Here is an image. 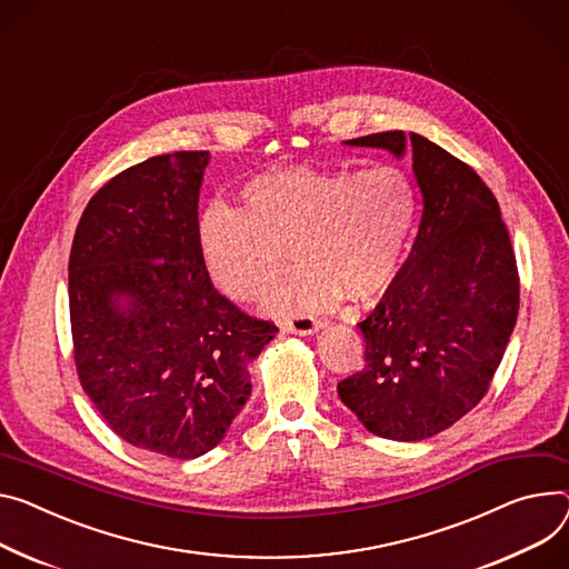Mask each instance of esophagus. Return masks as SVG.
<instances>
[{
	"instance_id": "1",
	"label": "esophagus",
	"mask_w": 569,
	"mask_h": 569,
	"mask_svg": "<svg viewBox=\"0 0 569 569\" xmlns=\"http://www.w3.org/2000/svg\"><path fill=\"white\" fill-rule=\"evenodd\" d=\"M280 326H282V330L293 332V335H312L321 328V321L315 317H308V315H298V317L284 319Z\"/></svg>"
}]
</instances>
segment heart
<instances>
[{
	"mask_svg": "<svg viewBox=\"0 0 569 569\" xmlns=\"http://www.w3.org/2000/svg\"><path fill=\"white\" fill-rule=\"evenodd\" d=\"M243 202H213L202 213L209 276L230 298L254 302L296 252L302 269L269 298L271 312L293 317L382 293L417 218L415 184L395 166L267 172L243 187Z\"/></svg>",
	"mask_w": 569,
	"mask_h": 569,
	"instance_id": "obj_1",
	"label": "heart"
}]
</instances>
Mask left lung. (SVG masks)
Wrapping results in <instances>:
<instances>
[{
	"label": "left lung",
	"mask_w": 569,
	"mask_h": 569,
	"mask_svg": "<svg viewBox=\"0 0 569 569\" xmlns=\"http://www.w3.org/2000/svg\"><path fill=\"white\" fill-rule=\"evenodd\" d=\"M423 216L415 246L376 310L360 321L365 369L337 382L367 430L417 442L488 395L519 310V273L499 202L478 172L410 134ZM406 150L403 132L346 141Z\"/></svg>",
	"instance_id": "obj_1"
}]
</instances>
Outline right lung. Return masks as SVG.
<instances>
[{"instance_id": "right-lung-1", "label": "right lung", "mask_w": 569, "mask_h": 569, "mask_svg": "<svg viewBox=\"0 0 569 569\" xmlns=\"http://www.w3.org/2000/svg\"><path fill=\"white\" fill-rule=\"evenodd\" d=\"M207 159L170 152L118 172L86 204L68 261L83 391L124 442L178 460L223 440L250 397L248 362L278 332L211 284L198 228Z\"/></svg>"}]
</instances>
